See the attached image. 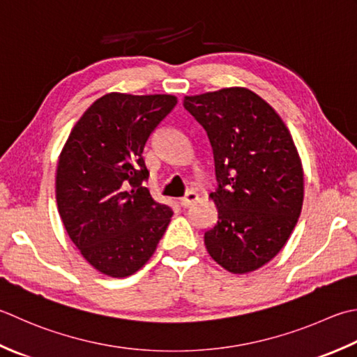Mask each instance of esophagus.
I'll list each match as a JSON object with an SVG mask.
<instances>
[{
    "mask_svg": "<svg viewBox=\"0 0 357 357\" xmlns=\"http://www.w3.org/2000/svg\"><path fill=\"white\" fill-rule=\"evenodd\" d=\"M199 199V195L195 192V190H190V192H187V195L184 198H181L179 199V202H181V206L183 207H188V206H192L195 201H198Z\"/></svg>",
    "mask_w": 357,
    "mask_h": 357,
    "instance_id": "obj_1",
    "label": "esophagus"
}]
</instances>
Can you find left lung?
<instances>
[{
  "instance_id": "8db88e82",
  "label": "left lung",
  "mask_w": 357,
  "mask_h": 357,
  "mask_svg": "<svg viewBox=\"0 0 357 357\" xmlns=\"http://www.w3.org/2000/svg\"><path fill=\"white\" fill-rule=\"evenodd\" d=\"M184 108L207 131L218 181L206 249L226 271L248 274L280 252L297 225L302 160L282 117L248 88L185 96Z\"/></svg>"
}]
</instances>
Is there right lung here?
Instances as JSON below:
<instances>
[{
	"label": "right lung",
	"mask_w": 357,
	"mask_h": 357,
	"mask_svg": "<svg viewBox=\"0 0 357 357\" xmlns=\"http://www.w3.org/2000/svg\"><path fill=\"white\" fill-rule=\"evenodd\" d=\"M176 103L170 94H105L74 125L60 153V218L83 258L105 275L135 274L169 226L172 208L144 187L149 170L142 153Z\"/></svg>",
	"instance_id": "obj_1"
}]
</instances>
